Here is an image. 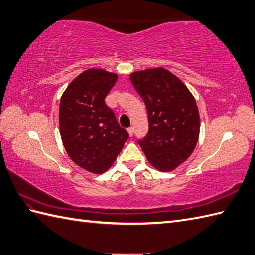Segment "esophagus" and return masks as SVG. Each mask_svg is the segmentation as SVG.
Returning a JSON list of instances; mask_svg holds the SVG:
<instances>
[{
	"instance_id": "34e87169",
	"label": "esophagus",
	"mask_w": 255,
	"mask_h": 255,
	"mask_svg": "<svg viewBox=\"0 0 255 255\" xmlns=\"http://www.w3.org/2000/svg\"><path fill=\"white\" fill-rule=\"evenodd\" d=\"M127 131H128V133H129L130 137H132V135H133V128H132V127H129V128H127Z\"/></svg>"
}]
</instances>
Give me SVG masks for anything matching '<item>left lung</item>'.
I'll return each mask as SVG.
<instances>
[{
    "instance_id": "1",
    "label": "left lung",
    "mask_w": 255,
    "mask_h": 255,
    "mask_svg": "<svg viewBox=\"0 0 255 255\" xmlns=\"http://www.w3.org/2000/svg\"><path fill=\"white\" fill-rule=\"evenodd\" d=\"M146 106L149 132L139 144L147 161L170 171L192 154L199 139L200 115L192 93L169 70L157 67L130 75Z\"/></svg>"
}]
</instances>
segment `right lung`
<instances>
[{"instance_id":"add662e5","label":"right lung","mask_w":255,"mask_h":255,"mask_svg":"<svg viewBox=\"0 0 255 255\" xmlns=\"http://www.w3.org/2000/svg\"><path fill=\"white\" fill-rule=\"evenodd\" d=\"M117 78L102 68H89L61 98L58 116L65 150L75 164L92 174L108 170L129 137L104 101Z\"/></svg>"}]
</instances>
